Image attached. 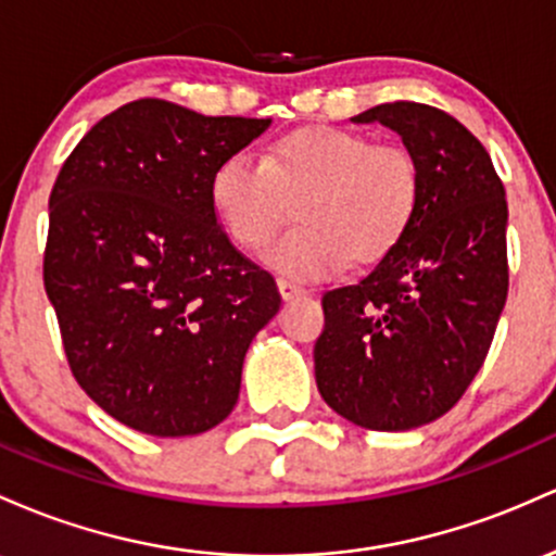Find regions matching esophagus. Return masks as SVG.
<instances>
[{
  "instance_id": "obj_1",
  "label": "esophagus",
  "mask_w": 556,
  "mask_h": 556,
  "mask_svg": "<svg viewBox=\"0 0 556 556\" xmlns=\"http://www.w3.org/2000/svg\"><path fill=\"white\" fill-rule=\"evenodd\" d=\"M278 291H280V296L286 299V302H289V299H296V296L307 294V289H304V286H299V283H294V280H289V278H278Z\"/></svg>"
}]
</instances>
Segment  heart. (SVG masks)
I'll use <instances>...</instances> for the list:
<instances>
[{
	"label": "heart",
	"instance_id": "obj_1",
	"mask_svg": "<svg viewBox=\"0 0 556 556\" xmlns=\"http://www.w3.org/2000/svg\"><path fill=\"white\" fill-rule=\"evenodd\" d=\"M212 202L244 249H262L294 215L299 223L265 252L283 276L309 280L372 262L407 233L420 204V170L396 143L346 128L286 136L267 160L230 154L212 176Z\"/></svg>",
	"mask_w": 556,
	"mask_h": 556
}]
</instances>
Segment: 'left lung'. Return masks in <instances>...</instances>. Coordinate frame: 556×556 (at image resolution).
Segmentation results:
<instances>
[{"mask_svg": "<svg viewBox=\"0 0 556 556\" xmlns=\"http://www.w3.org/2000/svg\"><path fill=\"white\" fill-rule=\"evenodd\" d=\"M352 121L402 136L420 204L370 276L323 296L315 380L354 426L420 428L463 399L494 341L509 286L507 199L483 143L444 110L391 102Z\"/></svg>", "mask_w": 556, "mask_h": 556, "instance_id": "8db88e82", "label": "left lung"}]
</instances>
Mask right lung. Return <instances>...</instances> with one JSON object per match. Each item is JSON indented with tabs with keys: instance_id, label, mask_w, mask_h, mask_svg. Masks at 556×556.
<instances>
[{
	"instance_id": "right-lung-1",
	"label": "right lung",
	"mask_w": 556,
	"mask_h": 556,
	"mask_svg": "<svg viewBox=\"0 0 556 556\" xmlns=\"http://www.w3.org/2000/svg\"><path fill=\"white\" fill-rule=\"evenodd\" d=\"M270 117L136 99L93 126L49 197L43 289L67 365L110 417L178 439L236 407L276 280L217 226L212 176Z\"/></svg>"
}]
</instances>
